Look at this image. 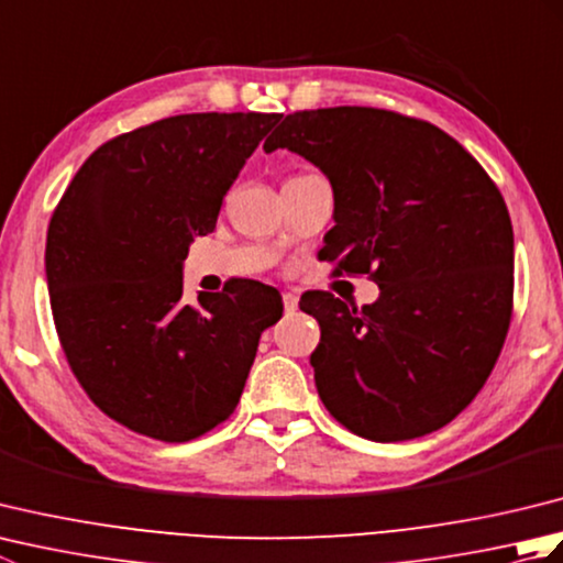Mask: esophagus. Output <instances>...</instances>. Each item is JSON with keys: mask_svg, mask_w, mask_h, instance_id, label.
Wrapping results in <instances>:
<instances>
[{"mask_svg": "<svg viewBox=\"0 0 563 563\" xmlns=\"http://www.w3.org/2000/svg\"><path fill=\"white\" fill-rule=\"evenodd\" d=\"M297 302H300V297L295 292H283V305H285V312H295Z\"/></svg>", "mask_w": 563, "mask_h": 563, "instance_id": "esophagus-1", "label": "esophagus"}]
</instances>
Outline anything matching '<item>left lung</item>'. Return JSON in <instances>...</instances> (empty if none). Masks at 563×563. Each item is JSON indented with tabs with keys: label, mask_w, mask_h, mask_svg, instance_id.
<instances>
[{
	"label": "left lung",
	"mask_w": 563,
	"mask_h": 563,
	"mask_svg": "<svg viewBox=\"0 0 563 563\" xmlns=\"http://www.w3.org/2000/svg\"><path fill=\"white\" fill-rule=\"evenodd\" d=\"M329 176L336 227L319 256L369 275L373 305L302 295L321 341L309 363L351 433L399 442L462 413L492 375L512 317V224L498 186L457 140L367 106L295 111L263 150Z\"/></svg>",
	"instance_id": "1"
}]
</instances>
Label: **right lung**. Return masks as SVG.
<instances>
[{
    "label": "right lung",
    "mask_w": 563,
    "mask_h": 563,
    "mask_svg": "<svg viewBox=\"0 0 563 563\" xmlns=\"http://www.w3.org/2000/svg\"><path fill=\"white\" fill-rule=\"evenodd\" d=\"M280 113H184L91 152L53 210L45 273L67 363L99 409L188 442L227 421L278 290L234 280L184 302L181 263Z\"/></svg>",
    "instance_id": "obj_1"
}]
</instances>
